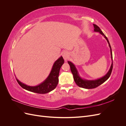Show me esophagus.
Listing matches in <instances>:
<instances>
[{
	"label": "esophagus",
	"mask_w": 126,
	"mask_h": 126,
	"mask_svg": "<svg viewBox=\"0 0 126 126\" xmlns=\"http://www.w3.org/2000/svg\"><path fill=\"white\" fill-rule=\"evenodd\" d=\"M62 56L63 57L64 60L65 61H67L68 57H69V53H68L67 51H64L62 54Z\"/></svg>",
	"instance_id": "34e87169"
}]
</instances>
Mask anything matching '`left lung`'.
<instances>
[{
	"label": "left lung",
	"instance_id": "8db88e82",
	"mask_svg": "<svg viewBox=\"0 0 126 126\" xmlns=\"http://www.w3.org/2000/svg\"><path fill=\"white\" fill-rule=\"evenodd\" d=\"M94 27V31L96 32H99L100 33L101 35L104 36V37L106 38V39L108 43L109 44V47L110 48V52H111V59H112V50H111V46H110V43L109 42V40L108 39L107 37L104 35V33L102 32L100 29V28L98 26L96 25L93 24ZM68 63H69L70 67V69L71 71L72 72V75H73L74 76V79L75 82H76V84H77V86H78L80 87L83 88H86V89H93L99 86H100L101 85L102 83H104L105 81H106L107 80L109 77L110 75L111 74V72L112 70V68H113V63H112L111 66L110 67V69L109 71L108 72V73L104 77L98 79L97 80H83L81 79L80 77L79 76V75L78 74V72L77 69L75 66L74 64L71 63L70 62H68Z\"/></svg>",
	"mask_w": 126,
	"mask_h": 126
}]
</instances>
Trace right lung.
<instances>
[{"label": "right lung", "instance_id": "add662e5", "mask_svg": "<svg viewBox=\"0 0 126 126\" xmlns=\"http://www.w3.org/2000/svg\"><path fill=\"white\" fill-rule=\"evenodd\" d=\"M64 63L63 57H61L56 60L53 65L50 75L41 84L37 86H29L22 83L16 78L18 83L24 89L37 94H46L54 90L58 83V76L60 68Z\"/></svg>", "mask_w": 126, "mask_h": 126}]
</instances>
